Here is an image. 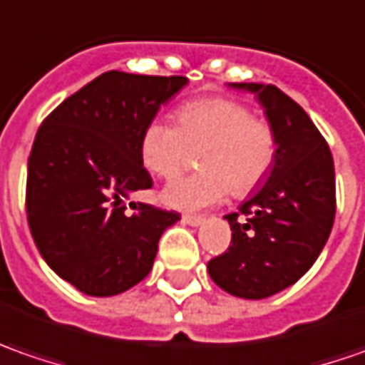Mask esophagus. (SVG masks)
Wrapping results in <instances>:
<instances>
[{"instance_id": "34e87169", "label": "esophagus", "mask_w": 365, "mask_h": 365, "mask_svg": "<svg viewBox=\"0 0 365 365\" xmlns=\"http://www.w3.org/2000/svg\"><path fill=\"white\" fill-rule=\"evenodd\" d=\"M182 220L190 226H200L204 222V216H195V214H183Z\"/></svg>"}]
</instances>
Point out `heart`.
I'll return each instance as SVG.
<instances>
[{
    "instance_id": "1",
    "label": "heart",
    "mask_w": 365,
    "mask_h": 365,
    "mask_svg": "<svg viewBox=\"0 0 365 365\" xmlns=\"http://www.w3.org/2000/svg\"><path fill=\"white\" fill-rule=\"evenodd\" d=\"M202 147L204 171L168 183L161 192L165 206L202 210L220 204L228 190L234 195L252 192L274 163L277 135L269 120L226 96L185 103L178 110V125L153 119L141 135L145 168L165 180L182 171L192 149Z\"/></svg>"
}]
</instances>
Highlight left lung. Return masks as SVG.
Segmentation results:
<instances>
[{"instance_id": "8db88e82", "label": "left lung", "mask_w": 365, "mask_h": 365, "mask_svg": "<svg viewBox=\"0 0 365 365\" xmlns=\"http://www.w3.org/2000/svg\"><path fill=\"white\" fill-rule=\"evenodd\" d=\"M255 93L277 135L267 183L226 214L232 240L207 262L212 281L242 299H264L297 283L331 234L335 170L329 145L309 115L272 84L234 82Z\"/></svg>"}]
</instances>
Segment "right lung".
Masks as SVG:
<instances>
[{
	"instance_id": "obj_1",
	"label": "right lung",
	"mask_w": 365,
	"mask_h": 365,
	"mask_svg": "<svg viewBox=\"0 0 365 365\" xmlns=\"http://www.w3.org/2000/svg\"><path fill=\"white\" fill-rule=\"evenodd\" d=\"M183 84L185 76L110 70L60 103L36 133L30 232L48 267L86 295H119L143 281L161 234L180 220L129 197L153 185L141 158L145 125Z\"/></svg>"
}]
</instances>
